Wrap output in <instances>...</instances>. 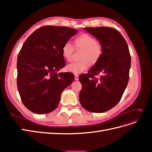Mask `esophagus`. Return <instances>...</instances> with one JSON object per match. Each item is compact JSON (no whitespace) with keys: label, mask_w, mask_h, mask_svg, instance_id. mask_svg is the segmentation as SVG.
<instances>
[{"label":"esophagus","mask_w":152,"mask_h":152,"mask_svg":"<svg viewBox=\"0 0 152 152\" xmlns=\"http://www.w3.org/2000/svg\"><path fill=\"white\" fill-rule=\"evenodd\" d=\"M75 80H79V75H77V74L75 75Z\"/></svg>","instance_id":"1"}]
</instances>
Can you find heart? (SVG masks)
Masks as SVG:
<instances>
[{
	"mask_svg": "<svg viewBox=\"0 0 152 152\" xmlns=\"http://www.w3.org/2000/svg\"><path fill=\"white\" fill-rule=\"evenodd\" d=\"M74 45L77 49H82L80 55L81 60L72 63L66 67L67 70L75 74H79L87 70L91 63L96 64L102 56L103 48L93 36L87 34H81L74 39ZM73 45L68 42L63 45L62 56L67 61H70L73 53Z\"/></svg>",
	"mask_w": 152,
	"mask_h": 152,
	"instance_id": "obj_1",
	"label": "heart"
}]
</instances>
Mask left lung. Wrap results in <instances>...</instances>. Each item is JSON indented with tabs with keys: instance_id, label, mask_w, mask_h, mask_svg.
I'll list each match as a JSON object with an SVG mask.
<instances>
[{
	"instance_id": "8db88e82",
	"label": "left lung",
	"mask_w": 152,
	"mask_h": 152,
	"mask_svg": "<svg viewBox=\"0 0 152 152\" xmlns=\"http://www.w3.org/2000/svg\"><path fill=\"white\" fill-rule=\"evenodd\" d=\"M103 48L99 60L81 74L79 100L82 107L94 113H103L114 107L125 91L131 67V55L126 41L116 29L110 27H87ZM101 73L99 79L95 75Z\"/></svg>"
}]
</instances>
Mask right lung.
Segmentation results:
<instances>
[{"instance_id": "add662e5", "label": "right lung", "mask_w": 152, "mask_h": 152, "mask_svg": "<svg viewBox=\"0 0 152 152\" xmlns=\"http://www.w3.org/2000/svg\"><path fill=\"white\" fill-rule=\"evenodd\" d=\"M77 33L66 26H44L27 39L17 59V86L25 107L45 114L57 108L62 91L74 80L71 72H57L65 66L63 45Z\"/></svg>"}]
</instances>
